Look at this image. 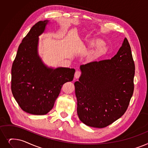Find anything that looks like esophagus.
Here are the masks:
<instances>
[{"instance_id": "esophagus-1", "label": "esophagus", "mask_w": 148, "mask_h": 148, "mask_svg": "<svg viewBox=\"0 0 148 148\" xmlns=\"http://www.w3.org/2000/svg\"><path fill=\"white\" fill-rule=\"evenodd\" d=\"M81 75V73L80 71H77L75 73V74H74V77L75 79H79V77Z\"/></svg>"}]
</instances>
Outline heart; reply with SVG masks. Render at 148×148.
Instances as JSON below:
<instances>
[{"mask_svg": "<svg viewBox=\"0 0 148 148\" xmlns=\"http://www.w3.org/2000/svg\"><path fill=\"white\" fill-rule=\"evenodd\" d=\"M95 48L89 57L90 62H98L105 56L109 51V47L101 38L97 37L88 38L86 41H79L76 47V50L80 52Z\"/></svg>", "mask_w": 148, "mask_h": 148, "instance_id": "obj_1", "label": "heart"}]
</instances>
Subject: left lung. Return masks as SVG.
Here are the masks:
<instances>
[{"label": "left lung", "instance_id": "left-lung-1", "mask_svg": "<svg viewBox=\"0 0 148 148\" xmlns=\"http://www.w3.org/2000/svg\"><path fill=\"white\" fill-rule=\"evenodd\" d=\"M80 69L81 75L74 83L79 119L88 126L106 127L125 114L134 92L135 65L127 38L111 60Z\"/></svg>", "mask_w": 148, "mask_h": 148}]
</instances>
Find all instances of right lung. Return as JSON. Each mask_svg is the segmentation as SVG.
Listing matches in <instances>:
<instances>
[{
	"instance_id": "right-lung-1",
	"label": "right lung",
	"mask_w": 148,
	"mask_h": 148,
	"mask_svg": "<svg viewBox=\"0 0 148 148\" xmlns=\"http://www.w3.org/2000/svg\"><path fill=\"white\" fill-rule=\"evenodd\" d=\"M49 21L32 27L18 47L11 69V91L22 110L33 115H45L52 110L62 85L74 79L73 68L49 67L38 55L39 36Z\"/></svg>"
}]
</instances>
